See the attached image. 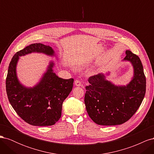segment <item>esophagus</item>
<instances>
[{"label":"esophagus","mask_w":154,"mask_h":154,"mask_svg":"<svg viewBox=\"0 0 154 154\" xmlns=\"http://www.w3.org/2000/svg\"><path fill=\"white\" fill-rule=\"evenodd\" d=\"M74 84H75L76 86H78V87H82L83 88V85L82 84V83H81V82L79 80H76L75 81H74Z\"/></svg>","instance_id":"esophagus-1"}]
</instances>
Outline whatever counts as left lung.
<instances>
[{
  "mask_svg": "<svg viewBox=\"0 0 154 154\" xmlns=\"http://www.w3.org/2000/svg\"><path fill=\"white\" fill-rule=\"evenodd\" d=\"M124 60L131 62L134 77L126 86H117L106 80L103 74L88 78L85 105L89 117L97 125L111 126L127 122L140 106L146 92V77L140 58L126 51Z\"/></svg>",
  "mask_w": 154,
  "mask_h": 154,
  "instance_id": "8db88e82",
  "label": "left lung"
}]
</instances>
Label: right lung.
<instances>
[{"instance_id":"add662e5","label":"right lung","mask_w":154,"mask_h":154,"mask_svg":"<svg viewBox=\"0 0 154 154\" xmlns=\"http://www.w3.org/2000/svg\"><path fill=\"white\" fill-rule=\"evenodd\" d=\"M34 52L50 56L54 53L52 48L40 43L31 44L15 53L8 67L7 96L13 109L26 123L33 126L53 125L61 117L63 102L72 89L74 79L57 76L51 62L38 84L32 88L23 86L17 76V62L19 57Z\"/></svg>"}]
</instances>
